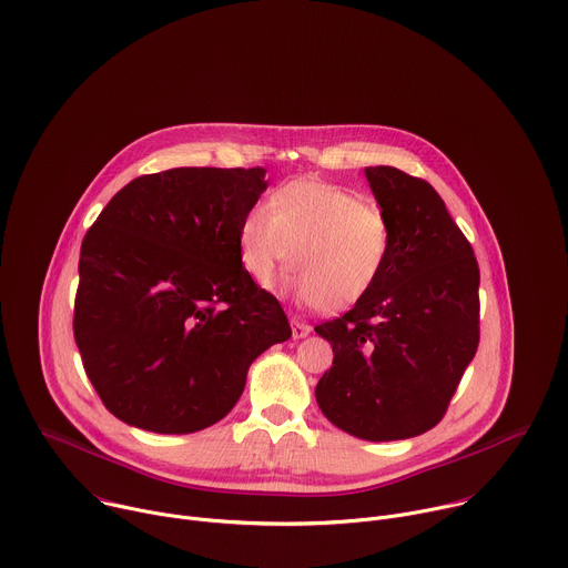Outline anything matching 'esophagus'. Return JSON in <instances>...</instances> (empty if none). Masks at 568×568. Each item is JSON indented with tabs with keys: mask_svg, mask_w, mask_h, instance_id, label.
<instances>
[{
	"mask_svg": "<svg viewBox=\"0 0 568 568\" xmlns=\"http://www.w3.org/2000/svg\"><path fill=\"white\" fill-rule=\"evenodd\" d=\"M310 331H312V328L307 326V323H303V321H298V318H292V337H294V339L307 337Z\"/></svg>",
	"mask_w": 568,
	"mask_h": 568,
	"instance_id": "1",
	"label": "esophagus"
}]
</instances>
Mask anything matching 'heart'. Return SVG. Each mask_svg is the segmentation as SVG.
Masks as SVG:
<instances>
[{"instance_id":"heart-1","label":"heart","mask_w":568,"mask_h":568,"mask_svg":"<svg viewBox=\"0 0 568 568\" xmlns=\"http://www.w3.org/2000/svg\"><path fill=\"white\" fill-rule=\"evenodd\" d=\"M240 263L263 287L287 267V290L298 303L326 312L357 305L379 281L393 252L388 215L364 197L316 180L278 189L254 204L237 229Z\"/></svg>"}]
</instances>
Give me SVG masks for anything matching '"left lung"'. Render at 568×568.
<instances>
[{
    "instance_id": "left-lung-1",
    "label": "left lung",
    "mask_w": 568,
    "mask_h": 568,
    "mask_svg": "<svg viewBox=\"0 0 568 568\" xmlns=\"http://www.w3.org/2000/svg\"><path fill=\"white\" fill-rule=\"evenodd\" d=\"M393 224V252L375 287L314 331L335 353L316 402L364 440L414 438L436 427L478 348V263L445 202L420 178L366 169Z\"/></svg>"
}]
</instances>
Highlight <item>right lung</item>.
Instances as JSON below:
<instances>
[{"label":"right lung","instance_id":"obj_1","mask_svg":"<svg viewBox=\"0 0 568 568\" xmlns=\"http://www.w3.org/2000/svg\"><path fill=\"white\" fill-rule=\"evenodd\" d=\"M265 169H171L123 186L85 233L73 337L105 409L154 434L222 420L292 328L240 263Z\"/></svg>","mask_w":568,"mask_h":568}]
</instances>
